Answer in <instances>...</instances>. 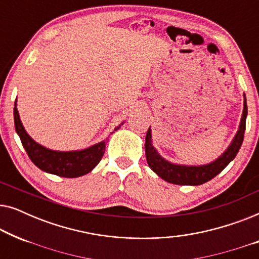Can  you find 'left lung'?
<instances>
[{
	"instance_id": "8db88e82",
	"label": "left lung",
	"mask_w": 259,
	"mask_h": 259,
	"mask_svg": "<svg viewBox=\"0 0 259 259\" xmlns=\"http://www.w3.org/2000/svg\"><path fill=\"white\" fill-rule=\"evenodd\" d=\"M247 115V105L246 98L244 95V108L242 120L238 132L233 138L232 143L230 144L224 153L218 159L210 164L201 166H186V165H176L172 164L164 158L160 157L157 150L152 144L151 128H148L145 138V152H146V160L151 169L157 173L161 179L167 183L176 184V185H201V184L208 182L215 176L219 175L230 162H231L238 153L240 146L244 140V132H245V121Z\"/></svg>"
}]
</instances>
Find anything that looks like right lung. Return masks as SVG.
<instances>
[{"label": "right lung", "mask_w": 259, "mask_h": 259, "mask_svg": "<svg viewBox=\"0 0 259 259\" xmlns=\"http://www.w3.org/2000/svg\"><path fill=\"white\" fill-rule=\"evenodd\" d=\"M14 122H15L16 133L19 134L28 157L34 162L35 166L47 173L63 177V178H76V177L84 176L100 162L102 155L105 153L107 139L84 148V150L68 152L53 151L35 143L28 136L22 122H21L19 111L16 108V101L15 107H14ZM122 123L123 122L115 127L114 131L119 130Z\"/></svg>", "instance_id": "right-lung-1"}]
</instances>
